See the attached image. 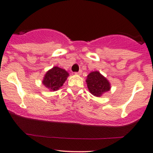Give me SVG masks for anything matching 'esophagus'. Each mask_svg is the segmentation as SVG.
Returning a JSON list of instances; mask_svg holds the SVG:
<instances>
[{
    "label": "esophagus",
    "mask_w": 153,
    "mask_h": 153,
    "mask_svg": "<svg viewBox=\"0 0 153 153\" xmlns=\"http://www.w3.org/2000/svg\"><path fill=\"white\" fill-rule=\"evenodd\" d=\"M81 73H82V70H79V71L78 72H75V74H76V75H81Z\"/></svg>",
    "instance_id": "34e87169"
}]
</instances>
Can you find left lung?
Masks as SVG:
<instances>
[{"label":"left lung","instance_id":"1","mask_svg":"<svg viewBox=\"0 0 153 153\" xmlns=\"http://www.w3.org/2000/svg\"><path fill=\"white\" fill-rule=\"evenodd\" d=\"M86 82L91 94L95 97H101L111 89L109 81L98 71L90 72Z\"/></svg>","mask_w":153,"mask_h":153}]
</instances>
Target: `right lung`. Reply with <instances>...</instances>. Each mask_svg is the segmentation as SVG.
I'll return each mask as SVG.
<instances>
[{
  "instance_id": "1",
  "label": "right lung",
  "mask_w": 153,
  "mask_h": 153,
  "mask_svg": "<svg viewBox=\"0 0 153 153\" xmlns=\"http://www.w3.org/2000/svg\"><path fill=\"white\" fill-rule=\"evenodd\" d=\"M69 76V73L64 69L54 67L46 72L42 83L50 91H57L63 86Z\"/></svg>"
}]
</instances>
